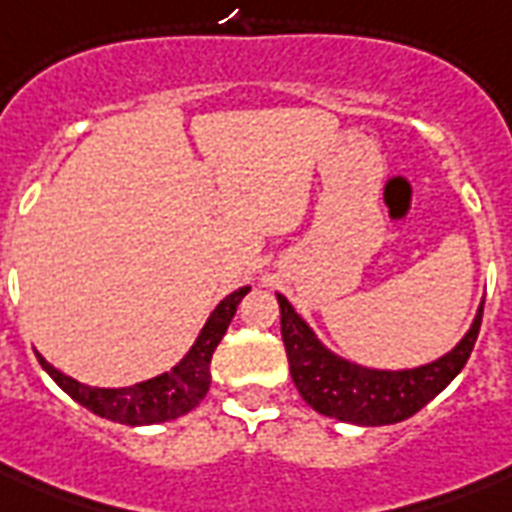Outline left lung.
I'll list each match as a JSON object with an SVG mask.
<instances>
[{"instance_id": "1", "label": "left lung", "mask_w": 512, "mask_h": 512, "mask_svg": "<svg viewBox=\"0 0 512 512\" xmlns=\"http://www.w3.org/2000/svg\"><path fill=\"white\" fill-rule=\"evenodd\" d=\"M279 297L281 337L287 348L289 372L305 404L319 414L353 425H393L412 417L433 401L468 364L478 329L484 319V303L473 327L446 356L414 369H369L335 356L324 348L313 329L305 324L284 295Z\"/></svg>"}]
</instances>
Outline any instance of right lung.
I'll return each mask as SVG.
<instances>
[{
    "instance_id": "obj_1",
    "label": "right lung",
    "mask_w": 512,
    "mask_h": 512,
    "mask_svg": "<svg viewBox=\"0 0 512 512\" xmlns=\"http://www.w3.org/2000/svg\"><path fill=\"white\" fill-rule=\"evenodd\" d=\"M247 292L249 287H241L225 300H220V305L212 311V316L180 364L172 366L170 372L130 385V388H90V385L58 372L39 353H36V358H39L44 372L50 374L76 404H82L84 409H90L98 417L122 422V425H156V422L177 420V417L191 412L193 406H199L201 398L207 396L209 382H212V374H209L212 353H215L217 342L223 340L225 329L236 316L241 297Z\"/></svg>"
}]
</instances>
